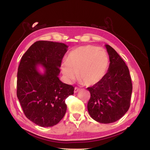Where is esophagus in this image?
<instances>
[{"label":"esophagus","mask_w":150,"mask_h":150,"mask_svg":"<svg viewBox=\"0 0 150 150\" xmlns=\"http://www.w3.org/2000/svg\"><path fill=\"white\" fill-rule=\"evenodd\" d=\"M80 89L79 88H77V87H75V88H74V93H78V92H79V91H80Z\"/></svg>","instance_id":"34e87169"}]
</instances>
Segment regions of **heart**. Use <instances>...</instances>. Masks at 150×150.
I'll list each match as a JSON object with an SVG mask.
<instances>
[{"instance_id": "obj_1", "label": "heart", "mask_w": 150, "mask_h": 150, "mask_svg": "<svg viewBox=\"0 0 150 150\" xmlns=\"http://www.w3.org/2000/svg\"><path fill=\"white\" fill-rule=\"evenodd\" d=\"M109 66L108 54L100 47L86 45L77 47L67 55L66 61L61 65V70L67 82L79 79L85 85L99 83L105 76Z\"/></svg>"}]
</instances>
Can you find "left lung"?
<instances>
[{"instance_id":"left-lung-1","label":"left lung","mask_w":150,"mask_h":150,"mask_svg":"<svg viewBox=\"0 0 150 150\" xmlns=\"http://www.w3.org/2000/svg\"><path fill=\"white\" fill-rule=\"evenodd\" d=\"M110 56L107 73L87 89L91 94L89 114L101 123H111L123 116L130 106L132 82L128 66L115 50L106 45Z\"/></svg>"}]
</instances>
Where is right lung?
<instances>
[{"label":"right lung","mask_w":150,"mask_h":150,"mask_svg":"<svg viewBox=\"0 0 150 150\" xmlns=\"http://www.w3.org/2000/svg\"><path fill=\"white\" fill-rule=\"evenodd\" d=\"M67 46L46 40L34 42L22 56L18 67L17 96L25 116L42 127L57 125L66 114V99L74 87L58 78ZM41 64L45 73L37 66Z\"/></svg>","instance_id":"1"}]
</instances>
